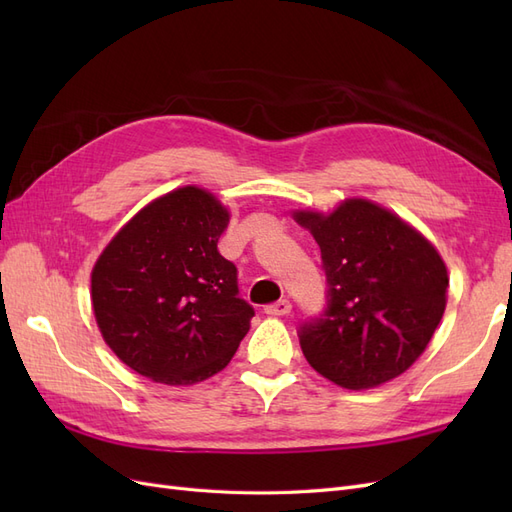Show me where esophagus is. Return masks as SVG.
Segmentation results:
<instances>
[{"label": "esophagus", "mask_w": 512, "mask_h": 512, "mask_svg": "<svg viewBox=\"0 0 512 512\" xmlns=\"http://www.w3.org/2000/svg\"><path fill=\"white\" fill-rule=\"evenodd\" d=\"M290 309H292L290 301L288 299H280V301H275V303H269L265 307V314H269V316H286V314H290Z\"/></svg>", "instance_id": "1"}]
</instances>
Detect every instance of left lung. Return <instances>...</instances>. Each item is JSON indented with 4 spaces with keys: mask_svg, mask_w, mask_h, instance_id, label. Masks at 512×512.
I'll use <instances>...</instances> for the list:
<instances>
[{
    "mask_svg": "<svg viewBox=\"0 0 512 512\" xmlns=\"http://www.w3.org/2000/svg\"><path fill=\"white\" fill-rule=\"evenodd\" d=\"M320 245L327 307L299 327L307 363L350 391L397 378L423 354L446 307L444 260L421 232L365 198L294 211Z\"/></svg>",
    "mask_w": 512,
    "mask_h": 512,
    "instance_id": "obj_1",
    "label": "left lung"
}]
</instances>
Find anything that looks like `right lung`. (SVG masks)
<instances>
[{"mask_svg": "<svg viewBox=\"0 0 512 512\" xmlns=\"http://www.w3.org/2000/svg\"><path fill=\"white\" fill-rule=\"evenodd\" d=\"M220 200L185 185L153 200L104 247L91 305L104 342L153 382L196 384L222 371L250 331L237 267L218 252Z\"/></svg>", "mask_w": 512, "mask_h": 512, "instance_id": "right-lung-1", "label": "right lung"}]
</instances>
